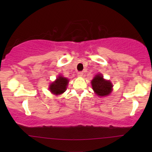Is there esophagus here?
I'll list each match as a JSON object with an SVG mask.
<instances>
[{
	"mask_svg": "<svg viewBox=\"0 0 152 152\" xmlns=\"http://www.w3.org/2000/svg\"><path fill=\"white\" fill-rule=\"evenodd\" d=\"M83 75H84V72H79L77 73V75H78V77H82L83 76Z\"/></svg>",
	"mask_w": 152,
	"mask_h": 152,
	"instance_id": "esophagus-1",
	"label": "esophagus"
}]
</instances>
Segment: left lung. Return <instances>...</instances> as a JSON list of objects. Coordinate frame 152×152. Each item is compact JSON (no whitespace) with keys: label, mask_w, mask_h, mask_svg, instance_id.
Masks as SVG:
<instances>
[{"label":"left lung","mask_w":152,"mask_h":152,"mask_svg":"<svg viewBox=\"0 0 152 152\" xmlns=\"http://www.w3.org/2000/svg\"><path fill=\"white\" fill-rule=\"evenodd\" d=\"M93 89L94 92L100 97L107 96L113 89V85L109 80H106L104 79L102 75L97 74L91 81Z\"/></svg>","instance_id":"obj_1"}]
</instances>
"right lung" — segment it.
<instances>
[{"label":"right lung","mask_w":152,"mask_h":152,"mask_svg":"<svg viewBox=\"0 0 152 152\" xmlns=\"http://www.w3.org/2000/svg\"><path fill=\"white\" fill-rule=\"evenodd\" d=\"M69 80L64 77L59 75L55 82L50 85L49 89L50 92L56 95H59L64 93L67 88Z\"/></svg>","instance_id":"add662e5"}]
</instances>
